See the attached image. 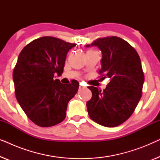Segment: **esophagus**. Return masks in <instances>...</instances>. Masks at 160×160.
<instances>
[{"label": "esophagus", "mask_w": 160, "mask_h": 160, "mask_svg": "<svg viewBox=\"0 0 160 160\" xmlns=\"http://www.w3.org/2000/svg\"><path fill=\"white\" fill-rule=\"evenodd\" d=\"M85 89V87H82V86H79V89H80V90H81V89Z\"/></svg>", "instance_id": "34e87169"}]
</instances>
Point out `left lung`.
<instances>
[{"label":"left lung","instance_id":"left-lung-1","mask_svg":"<svg viewBox=\"0 0 160 160\" xmlns=\"http://www.w3.org/2000/svg\"><path fill=\"white\" fill-rule=\"evenodd\" d=\"M89 46L102 52V79L110 78L103 91L89 86L92 97L87 102L89 117L107 128L119 126L130 117L142 96L144 73L140 57L128 42L117 36L96 39ZM100 76V77H101Z\"/></svg>","mask_w":160,"mask_h":160}]
</instances>
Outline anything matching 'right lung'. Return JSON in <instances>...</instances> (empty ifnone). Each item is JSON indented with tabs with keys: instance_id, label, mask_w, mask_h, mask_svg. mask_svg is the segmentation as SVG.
Wrapping results in <instances>:
<instances>
[{
	"instance_id": "obj_1",
	"label": "right lung",
	"mask_w": 160,
	"mask_h": 160,
	"mask_svg": "<svg viewBox=\"0 0 160 160\" xmlns=\"http://www.w3.org/2000/svg\"><path fill=\"white\" fill-rule=\"evenodd\" d=\"M75 43L44 36L26 45L13 71L16 98L27 117L36 125L48 128L62 122L68 103L78 89L74 80L63 84L54 79L61 75L67 53Z\"/></svg>"
}]
</instances>
